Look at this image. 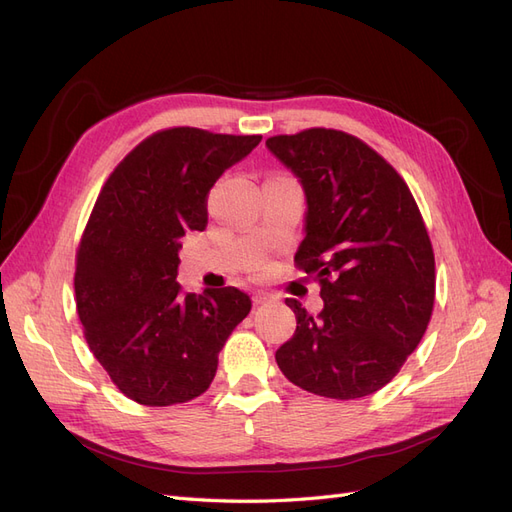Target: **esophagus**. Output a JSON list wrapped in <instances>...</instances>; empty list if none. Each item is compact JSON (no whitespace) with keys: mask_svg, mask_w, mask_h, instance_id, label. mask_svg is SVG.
Instances as JSON below:
<instances>
[{"mask_svg":"<svg viewBox=\"0 0 512 512\" xmlns=\"http://www.w3.org/2000/svg\"><path fill=\"white\" fill-rule=\"evenodd\" d=\"M252 299H254V305H262V303H269L273 297H271L269 292H260V290H258V292H254Z\"/></svg>","mask_w":512,"mask_h":512,"instance_id":"esophagus-1","label":"esophagus"}]
</instances>
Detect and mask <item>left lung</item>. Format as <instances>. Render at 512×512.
Here are the masks:
<instances>
[{"instance_id":"8db88e82","label":"left lung","mask_w":512,"mask_h":512,"mask_svg":"<svg viewBox=\"0 0 512 512\" xmlns=\"http://www.w3.org/2000/svg\"><path fill=\"white\" fill-rule=\"evenodd\" d=\"M303 185L305 239L294 262L320 284L309 316L275 361L301 389L359 399L389 384L421 342L436 299V260L406 181L359 138L327 128L267 138Z\"/></svg>"}]
</instances>
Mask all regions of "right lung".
<instances>
[{
	"label": "right lung",
	"mask_w": 512,
	"mask_h": 512,
	"mask_svg": "<svg viewBox=\"0 0 512 512\" xmlns=\"http://www.w3.org/2000/svg\"><path fill=\"white\" fill-rule=\"evenodd\" d=\"M262 136L170 128L119 162L76 252V312L117 389L143 406L203 395L218 354L252 301L235 286L183 292L181 237L205 230L207 196Z\"/></svg>",
	"instance_id": "obj_1"
}]
</instances>
